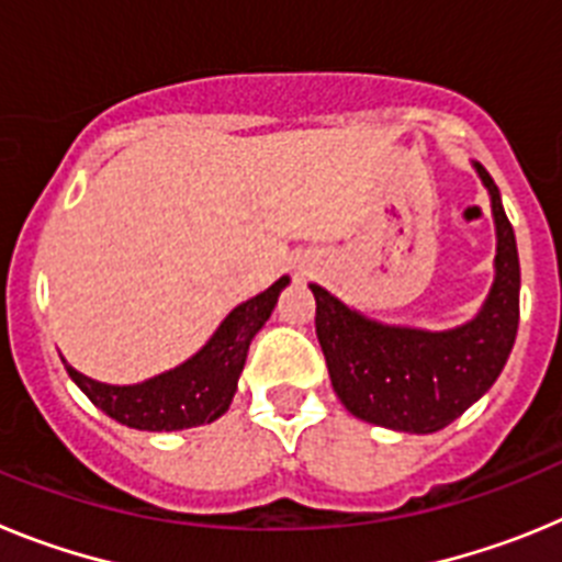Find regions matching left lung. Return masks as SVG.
Returning a JSON list of instances; mask_svg holds the SVG:
<instances>
[{
  "mask_svg": "<svg viewBox=\"0 0 562 562\" xmlns=\"http://www.w3.org/2000/svg\"><path fill=\"white\" fill-rule=\"evenodd\" d=\"M475 171L490 188L498 227L495 284L475 321L450 331L394 329L357 315L312 284L315 331L331 385L357 419L408 434L448 428L498 380L513 351L520 317L515 231L493 177L479 162Z\"/></svg>",
  "mask_w": 562,
  "mask_h": 562,
  "instance_id": "obj_1",
  "label": "left lung"
}]
</instances>
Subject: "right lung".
I'll use <instances>...</instances> for the list:
<instances>
[{"label":"right lung","instance_id":"1","mask_svg":"<svg viewBox=\"0 0 562 562\" xmlns=\"http://www.w3.org/2000/svg\"><path fill=\"white\" fill-rule=\"evenodd\" d=\"M286 281V276L278 278L270 290L236 306L200 355L154 380L140 385H106L89 380L72 366H67V374L92 400V405L126 428L182 430L207 425L231 408L250 340L270 317L278 292L284 290Z\"/></svg>","mask_w":562,"mask_h":562}]
</instances>
